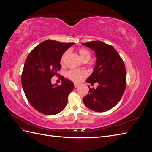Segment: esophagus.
<instances>
[{
  "mask_svg": "<svg viewBox=\"0 0 152 152\" xmlns=\"http://www.w3.org/2000/svg\"><path fill=\"white\" fill-rule=\"evenodd\" d=\"M79 87V84H74V87L75 88H77V87Z\"/></svg>",
  "mask_w": 152,
  "mask_h": 152,
  "instance_id": "esophagus-1",
  "label": "esophagus"
}]
</instances>
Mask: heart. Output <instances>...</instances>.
I'll list each match as a JSON object with an SVG mask.
<instances>
[{
	"label": "heart",
	"mask_w": 152,
	"mask_h": 152,
	"mask_svg": "<svg viewBox=\"0 0 152 152\" xmlns=\"http://www.w3.org/2000/svg\"><path fill=\"white\" fill-rule=\"evenodd\" d=\"M78 53H79L80 58L82 59V60L84 62L88 61L91 58V53L90 52L89 50H88L86 48H82L79 49H78ZM68 54H69L68 50H66V51H65L63 53V56L61 58V64H63L64 61H65V59L68 56ZM86 75H87V73L86 72L77 70H71L70 71H68L66 73V76L68 79L75 82L79 81L81 78L84 77Z\"/></svg>",
	"instance_id": "1"
}]
</instances>
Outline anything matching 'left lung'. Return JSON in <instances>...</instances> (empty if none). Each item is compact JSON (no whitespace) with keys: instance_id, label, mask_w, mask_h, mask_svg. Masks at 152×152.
Instances as JSON below:
<instances>
[{"instance_id":"1","label":"left lung","mask_w":152,"mask_h":152,"mask_svg":"<svg viewBox=\"0 0 152 152\" xmlns=\"http://www.w3.org/2000/svg\"><path fill=\"white\" fill-rule=\"evenodd\" d=\"M82 45L94 50L97 58L94 72L86 82L97 88H90L83 98L87 108L98 112L108 111L121 100L126 87V70L122 59L112 45L102 41H91Z\"/></svg>"}]
</instances>
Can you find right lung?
Here are the masks:
<instances>
[{"mask_svg": "<svg viewBox=\"0 0 152 152\" xmlns=\"http://www.w3.org/2000/svg\"><path fill=\"white\" fill-rule=\"evenodd\" d=\"M74 43L47 40L29 53L21 75V84L28 102L38 112L48 115L61 112L74 84L61 76V86L51 84V78L61 70L63 53Z\"/></svg>", "mask_w": 152, "mask_h": 152, "instance_id": "right-lung-1", "label": "right lung"}]
</instances>
